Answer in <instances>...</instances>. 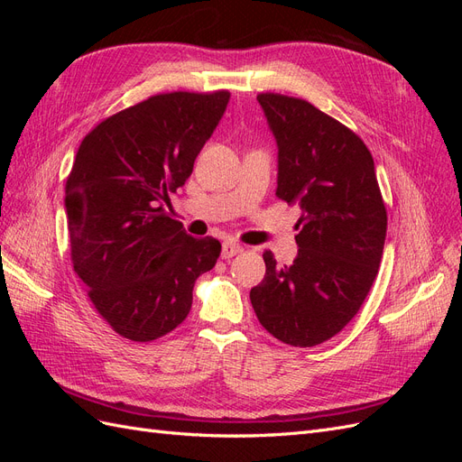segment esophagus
Segmentation results:
<instances>
[{
    "label": "esophagus",
    "mask_w": 462,
    "mask_h": 462,
    "mask_svg": "<svg viewBox=\"0 0 462 462\" xmlns=\"http://www.w3.org/2000/svg\"><path fill=\"white\" fill-rule=\"evenodd\" d=\"M239 253H243V246L236 245V243L227 241V243H223V246H221V258H226V260L236 256Z\"/></svg>",
    "instance_id": "obj_1"
}]
</instances>
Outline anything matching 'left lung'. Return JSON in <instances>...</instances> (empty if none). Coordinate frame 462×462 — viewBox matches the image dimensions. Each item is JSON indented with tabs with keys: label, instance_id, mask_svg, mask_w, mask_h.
Listing matches in <instances>:
<instances>
[{
	"label": "left lung",
	"instance_id": "obj_1",
	"mask_svg": "<svg viewBox=\"0 0 462 462\" xmlns=\"http://www.w3.org/2000/svg\"><path fill=\"white\" fill-rule=\"evenodd\" d=\"M258 102L277 141L275 197L299 204V254L265 275L250 302L275 339L314 346L360 310L380 268L387 212L362 138L300 97L263 92Z\"/></svg>",
	"mask_w": 462,
	"mask_h": 462
}]
</instances>
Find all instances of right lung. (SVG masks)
<instances>
[{"label": "right lung", "instance_id": "obj_1", "mask_svg": "<svg viewBox=\"0 0 462 462\" xmlns=\"http://www.w3.org/2000/svg\"><path fill=\"white\" fill-rule=\"evenodd\" d=\"M227 90L150 96L82 138L65 185L73 270L121 337L160 339L187 318L221 245L165 214L229 102Z\"/></svg>", "mask_w": 462, "mask_h": 462}]
</instances>
